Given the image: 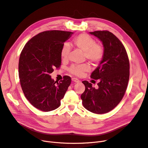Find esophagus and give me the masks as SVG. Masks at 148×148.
<instances>
[{
    "instance_id": "esophagus-1",
    "label": "esophagus",
    "mask_w": 148,
    "mask_h": 148,
    "mask_svg": "<svg viewBox=\"0 0 148 148\" xmlns=\"http://www.w3.org/2000/svg\"><path fill=\"white\" fill-rule=\"evenodd\" d=\"M72 82L74 83H79L80 80H78L76 78H72Z\"/></svg>"
}]
</instances>
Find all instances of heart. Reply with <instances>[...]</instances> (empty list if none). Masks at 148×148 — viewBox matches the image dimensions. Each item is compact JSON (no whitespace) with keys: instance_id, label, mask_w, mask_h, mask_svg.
Here are the masks:
<instances>
[{"instance_id":"1","label":"heart","mask_w":148,"mask_h":148,"mask_svg":"<svg viewBox=\"0 0 148 148\" xmlns=\"http://www.w3.org/2000/svg\"><path fill=\"white\" fill-rule=\"evenodd\" d=\"M73 45L84 52V55L87 60L93 65H98L102 60L104 56V49L101 44L96 43L94 39L86 34H81L73 40ZM70 47L66 43L64 44L61 49V57L62 60H65L70 52ZM90 70L87 64L79 65H72L69 68V71L75 75H81L84 72Z\"/></svg>"}]
</instances>
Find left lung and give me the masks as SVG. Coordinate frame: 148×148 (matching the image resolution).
<instances>
[{
  "instance_id": "left-lung-1",
  "label": "left lung",
  "mask_w": 148,
  "mask_h": 148,
  "mask_svg": "<svg viewBox=\"0 0 148 148\" xmlns=\"http://www.w3.org/2000/svg\"><path fill=\"white\" fill-rule=\"evenodd\" d=\"M89 33L102 42L104 56L90 76L99 80L98 87H93L87 81L82 82L85 90L81 99L87 110L105 114L116 106L124 95L129 80V60L124 45L112 33L96 31Z\"/></svg>"
}]
</instances>
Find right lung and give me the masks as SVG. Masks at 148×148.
I'll return each mask as SVG.
<instances>
[{"mask_svg": "<svg viewBox=\"0 0 148 148\" xmlns=\"http://www.w3.org/2000/svg\"><path fill=\"white\" fill-rule=\"evenodd\" d=\"M73 34L60 30L42 32L32 37L21 53L18 71L22 90L39 110L48 112L58 108L71 84L70 77L65 75L57 82L50 74L61 65V49Z\"/></svg>", "mask_w": 148, "mask_h": 148, "instance_id": "obj_1", "label": "right lung"}]
</instances>
